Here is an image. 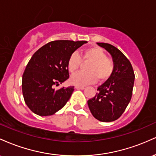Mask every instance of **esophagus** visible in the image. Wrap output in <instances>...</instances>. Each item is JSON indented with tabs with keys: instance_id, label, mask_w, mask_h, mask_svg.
I'll return each instance as SVG.
<instances>
[{
	"instance_id": "esophagus-1",
	"label": "esophagus",
	"mask_w": 156,
	"mask_h": 156,
	"mask_svg": "<svg viewBox=\"0 0 156 156\" xmlns=\"http://www.w3.org/2000/svg\"><path fill=\"white\" fill-rule=\"evenodd\" d=\"M75 88L78 89H85V87H81V86H76Z\"/></svg>"
}]
</instances>
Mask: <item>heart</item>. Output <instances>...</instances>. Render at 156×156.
Listing matches in <instances>:
<instances>
[{
    "label": "heart",
    "instance_id": "heart-1",
    "mask_svg": "<svg viewBox=\"0 0 156 156\" xmlns=\"http://www.w3.org/2000/svg\"><path fill=\"white\" fill-rule=\"evenodd\" d=\"M81 60L89 62L87 65V73H78L69 79L71 83L76 86H86L94 83L97 79L101 82L105 81L112 76L114 70V64L112 58L101 48L94 46L83 51L81 57L76 53L70 55L67 61V69L71 74L79 69Z\"/></svg>",
    "mask_w": 156,
    "mask_h": 156
}]
</instances>
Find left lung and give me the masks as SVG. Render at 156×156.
<instances>
[{
	"label": "left lung",
	"instance_id": "left-lung-1",
	"mask_svg": "<svg viewBox=\"0 0 156 156\" xmlns=\"http://www.w3.org/2000/svg\"><path fill=\"white\" fill-rule=\"evenodd\" d=\"M112 56L114 70L112 76L98 88L96 95L87 103L94 118L101 122H112L121 117L130 103L135 75L130 61L117 48L97 42Z\"/></svg>",
	"mask_w": 156,
	"mask_h": 156
}]
</instances>
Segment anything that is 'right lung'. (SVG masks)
<instances>
[{
	"mask_svg": "<svg viewBox=\"0 0 156 156\" xmlns=\"http://www.w3.org/2000/svg\"><path fill=\"white\" fill-rule=\"evenodd\" d=\"M87 41L56 40L40 48L27 64L23 75L25 103L39 116H51L62 108L72 95L74 87L55 90L69 78L67 61Z\"/></svg>",
	"mask_w": 156,
	"mask_h": 156,
	"instance_id": "right-lung-1",
	"label": "right lung"
}]
</instances>
